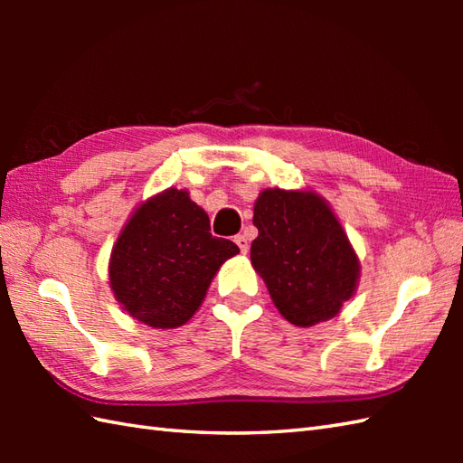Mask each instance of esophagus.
<instances>
[{
	"mask_svg": "<svg viewBox=\"0 0 463 463\" xmlns=\"http://www.w3.org/2000/svg\"><path fill=\"white\" fill-rule=\"evenodd\" d=\"M234 242L239 244V249H241V252H242V254H247V252H249L250 242H249V239H247V237H244V234H239V237L234 239Z\"/></svg>",
	"mask_w": 463,
	"mask_h": 463,
	"instance_id": "34e87169",
	"label": "esophagus"
}]
</instances>
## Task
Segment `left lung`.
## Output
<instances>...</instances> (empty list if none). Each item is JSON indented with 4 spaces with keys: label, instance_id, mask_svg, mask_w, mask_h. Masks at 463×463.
Segmentation results:
<instances>
[{
    "label": "left lung",
    "instance_id": "1",
    "mask_svg": "<svg viewBox=\"0 0 463 463\" xmlns=\"http://www.w3.org/2000/svg\"><path fill=\"white\" fill-rule=\"evenodd\" d=\"M252 222V267L282 317L302 328L336 317L358 288L360 259L328 201L314 191L264 189Z\"/></svg>",
    "mask_w": 463,
    "mask_h": 463
}]
</instances>
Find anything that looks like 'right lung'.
Here are the masks:
<instances>
[{"instance_id":"right-lung-1","label":"right lung","mask_w":463,"mask_h":463,"mask_svg":"<svg viewBox=\"0 0 463 463\" xmlns=\"http://www.w3.org/2000/svg\"><path fill=\"white\" fill-rule=\"evenodd\" d=\"M239 254L211 234L189 191L166 189L143 201L117 239L109 284L121 308L151 328H179L201 308L221 264Z\"/></svg>"}]
</instances>
